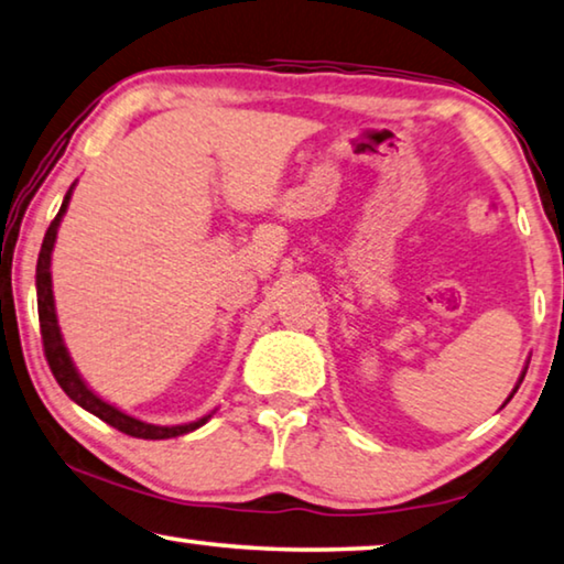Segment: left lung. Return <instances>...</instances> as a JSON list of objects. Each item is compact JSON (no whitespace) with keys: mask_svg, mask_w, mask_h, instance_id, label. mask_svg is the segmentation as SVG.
<instances>
[{"mask_svg":"<svg viewBox=\"0 0 564 564\" xmlns=\"http://www.w3.org/2000/svg\"><path fill=\"white\" fill-rule=\"evenodd\" d=\"M521 379H524V373H521ZM521 379H519V381H521ZM513 391H517V389H513ZM511 397H513V394H511ZM511 397H509V399H511Z\"/></svg>","mask_w":564,"mask_h":564,"instance_id":"8db88e82","label":"left lung"}]
</instances>
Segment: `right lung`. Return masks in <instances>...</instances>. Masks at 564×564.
I'll list each match as a JSON object with an SVG mask.
<instances>
[{"instance_id":"add662e5","label":"right lung","mask_w":564,"mask_h":564,"mask_svg":"<svg viewBox=\"0 0 564 564\" xmlns=\"http://www.w3.org/2000/svg\"><path fill=\"white\" fill-rule=\"evenodd\" d=\"M70 193H73V187H70L68 193H65L58 216H55L53 224L47 226L45 239H43V247H40L37 274H35V282H37L40 336H43V350H45L47 366H51L55 381L61 383V389H63L65 394H68L78 406H84L86 412L96 414V417L104 420L106 424H111V427H117L119 432H124V435L142 437V440H167V437H177V435H185V432L198 430L200 424L208 422L210 414H208V417H200V420L187 422V424H175V427H160V424H147V422H142V420L129 417V414L117 410V406H111L109 402H104V399L96 397L94 391L86 387V381L78 377L76 366H73L68 350H65V343H63L61 328H58V317H55L53 280H51V254H53V247H55V236H58L61 218H63V214H65V208H68Z\"/></svg>"}]
</instances>
